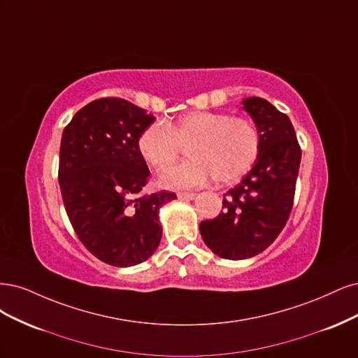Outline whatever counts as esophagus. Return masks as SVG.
Instances as JSON below:
<instances>
[{"instance_id":"1","label":"esophagus","mask_w":358,"mask_h":358,"mask_svg":"<svg viewBox=\"0 0 358 358\" xmlns=\"http://www.w3.org/2000/svg\"><path fill=\"white\" fill-rule=\"evenodd\" d=\"M177 196H178L180 199H187V201H192V199H194V198H196V193H186V192H184V193H178Z\"/></svg>"}]
</instances>
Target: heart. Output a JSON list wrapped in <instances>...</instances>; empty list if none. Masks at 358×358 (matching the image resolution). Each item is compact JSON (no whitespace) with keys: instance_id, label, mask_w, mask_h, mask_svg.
<instances>
[{"instance_id":"obj_1","label":"heart","mask_w":358,"mask_h":358,"mask_svg":"<svg viewBox=\"0 0 358 358\" xmlns=\"http://www.w3.org/2000/svg\"><path fill=\"white\" fill-rule=\"evenodd\" d=\"M181 145L189 160L165 171L159 178L166 189H194L213 176L217 182L242 177L259 153V132L250 120L223 113L190 111L176 122H156L138 138V152L156 171L176 162Z\"/></svg>"}]
</instances>
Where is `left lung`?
Segmentation results:
<instances>
[{"label":"left lung","instance_id":"obj_1","mask_svg":"<svg viewBox=\"0 0 358 358\" xmlns=\"http://www.w3.org/2000/svg\"><path fill=\"white\" fill-rule=\"evenodd\" d=\"M259 132L255 165L238 186L224 193L223 211L199 224L214 255L244 260L266 250L281 234L293 208L302 152L293 124L263 98L241 102Z\"/></svg>","mask_w":358,"mask_h":358}]
</instances>
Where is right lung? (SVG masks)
Masks as SVG:
<instances>
[{
  "mask_svg": "<svg viewBox=\"0 0 358 358\" xmlns=\"http://www.w3.org/2000/svg\"><path fill=\"white\" fill-rule=\"evenodd\" d=\"M153 114L120 98L78 110L61 140L59 186L68 218L83 245L103 263L145 262L162 238L159 211L176 193L143 192L150 171L138 138Z\"/></svg>",
  "mask_w": 358,
  "mask_h": 358,
  "instance_id": "add662e5",
  "label": "right lung"
}]
</instances>
